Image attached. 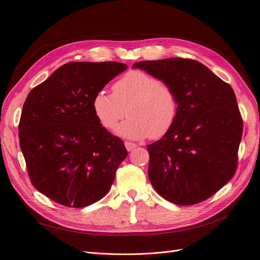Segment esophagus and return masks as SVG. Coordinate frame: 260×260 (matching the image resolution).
Listing matches in <instances>:
<instances>
[{"label": "esophagus", "mask_w": 260, "mask_h": 260, "mask_svg": "<svg viewBox=\"0 0 260 260\" xmlns=\"http://www.w3.org/2000/svg\"><path fill=\"white\" fill-rule=\"evenodd\" d=\"M124 146L127 148L128 152H131L132 149H135L138 145L136 143H132V142H124Z\"/></svg>", "instance_id": "34e87169"}]
</instances>
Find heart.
<instances>
[{"label": "heart", "mask_w": 260, "mask_h": 260, "mask_svg": "<svg viewBox=\"0 0 260 260\" xmlns=\"http://www.w3.org/2000/svg\"><path fill=\"white\" fill-rule=\"evenodd\" d=\"M93 112L102 125L115 129L125 115L128 118L116 132L129 140L146 137L158 139L172 128L179 99L171 85L141 70H131L113 85V93L100 91L93 99Z\"/></svg>", "instance_id": "b5f03b06"}]
</instances>
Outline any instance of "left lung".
I'll use <instances>...</instances> for the list:
<instances>
[{"mask_svg":"<svg viewBox=\"0 0 260 260\" xmlns=\"http://www.w3.org/2000/svg\"><path fill=\"white\" fill-rule=\"evenodd\" d=\"M132 68L171 85L179 99L172 128L147 145L152 185L177 205L209 199L237 170L243 121L233 89L192 59L144 60Z\"/></svg>","mask_w":260,"mask_h":260,"instance_id":"1","label":"left lung"}]
</instances>
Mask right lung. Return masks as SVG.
Wrapping results in <instances>:
<instances>
[{
  "label": "right lung",
  "instance_id": "1",
  "mask_svg": "<svg viewBox=\"0 0 260 260\" xmlns=\"http://www.w3.org/2000/svg\"><path fill=\"white\" fill-rule=\"evenodd\" d=\"M127 65L67 62L30 91L19 121V144L31 183L60 205L80 208L103 199L127 157L93 112V99Z\"/></svg>",
  "mask_w": 260,
  "mask_h": 260
}]
</instances>
